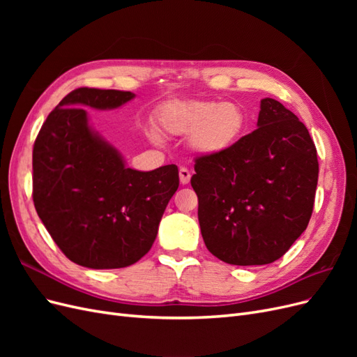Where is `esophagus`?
I'll return each mask as SVG.
<instances>
[{"label":"esophagus","mask_w":357,"mask_h":357,"mask_svg":"<svg viewBox=\"0 0 357 357\" xmlns=\"http://www.w3.org/2000/svg\"><path fill=\"white\" fill-rule=\"evenodd\" d=\"M178 176H180V183L183 186L185 185H189V181H190V171L188 169V168H180V171H178Z\"/></svg>","instance_id":"1"}]
</instances>
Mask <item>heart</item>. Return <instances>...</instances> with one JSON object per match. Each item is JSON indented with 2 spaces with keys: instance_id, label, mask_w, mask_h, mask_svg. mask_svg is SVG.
I'll return each instance as SVG.
<instances>
[{
  "instance_id": "heart-1",
  "label": "heart",
  "mask_w": 357,
  "mask_h": 357,
  "mask_svg": "<svg viewBox=\"0 0 357 357\" xmlns=\"http://www.w3.org/2000/svg\"><path fill=\"white\" fill-rule=\"evenodd\" d=\"M159 126L168 135H188L199 156L215 158L238 143L247 126L243 107L231 101L180 100L159 110Z\"/></svg>"
}]
</instances>
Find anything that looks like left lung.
Wrapping results in <instances>:
<instances>
[{"instance_id": "left-lung-1", "label": "left lung", "mask_w": 357, "mask_h": 357, "mask_svg": "<svg viewBox=\"0 0 357 357\" xmlns=\"http://www.w3.org/2000/svg\"><path fill=\"white\" fill-rule=\"evenodd\" d=\"M190 178L211 255L231 265H266L307 229L319 178L308 129L273 98L261 101L257 129L229 152L199 156Z\"/></svg>"}]
</instances>
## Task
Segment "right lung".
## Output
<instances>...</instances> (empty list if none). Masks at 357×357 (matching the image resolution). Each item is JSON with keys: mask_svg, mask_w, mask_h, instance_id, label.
Masks as SVG:
<instances>
[{"mask_svg": "<svg viewBox=\"0 0 357 357\" xmlns=\"http://www.w3.org/2000/svg\"><path fill=\"white\" fill-rule=\"evenodd\" d=\"M132 92L79 88L43 123L32 150V199L38 218L70 261L92 269L125 268L153 245L178 188V168H128L89 125L88 112L113 110Z\"/></svg>", "mask_w": 357, "mask_h": 357, "instance_id": "1", "label": "right lung"}]
</instances>
